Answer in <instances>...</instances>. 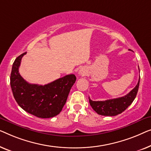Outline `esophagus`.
Masks as SVG:
<instances>
[{"label":"esophagus","instance_id":"34e87169","mask_svg":"<svg viewBox=\"0 0 151 151\" xmlns=\"http://www.w3.org/2000/svg\"><path fill=\"white\" fill-rule=\"evenodd\" d=\"M87 71H86V69L85 67H81V68L79 69V70H78V75L80 76H83L86 74Z\"/></svg>","mask_w":151,"mask_h":151}]
</instances>
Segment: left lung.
Instances as JSON below:
<instances>
[{"mask_svg": "<svg viewBox=\"0 0 151 151\" xmlns=\"http://www.w3.org/2000/svg\"><path fill=\"white\" fill-rule=\"evenodd\" d=\"M139 85V78L136 86L124 96L104 101H93L89 97V102L92 109L99 115L107 116H116L124 111L133 103L136 97Z\"/></svg>", "mask_w": 151, "mask_h": 151, "instance_id": "left-lung-1", "label": "left lung"}]
</instances>
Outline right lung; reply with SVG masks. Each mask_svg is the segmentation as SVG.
<instances>
[{
  "instance_id": "right-lung-1",
  "label": "right lung",
  "mask_w": 151,
  "mask_h": 151,
  "mask_svg": "<svg viewBox=\"0 0 151 151\" xmlns=\"http://www.w3.org/2000/svg\"><path fill=\"white\" fill-rule=\"evenodd\" d=\"M26 53L17 57L12 65L10 84L14 99L22 109L33 116L42 118L54 117L62 110L76 76L66 75L44 86L29 83L18 70Z\"/></svg>"
}]
</instances>
